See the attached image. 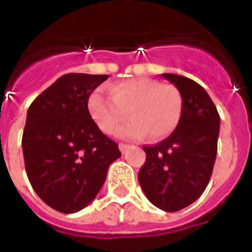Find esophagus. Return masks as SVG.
<instances>
[{
	"mask_svg": "<svg viewBox=\"0 0 252 252\" xmlns=\"http://www.w3.org/2000/svg\"><path fill=\"white\" fill-rule=\"evenodd\" d=\"M119 148H120L121 153L126 154V150L129 148V146H128V144H124V143H120V144H119Z\"/></svg>",
	"mask_w": 252,
	"mask_h": 252,
	"instance_id": "34e87169",
	"label": "esophagus"
}]
</instances>
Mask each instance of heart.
<instances>
[{
	"label": "heart",
	"instance_id": "heart-1",
	"mask_svg": "<svg viewBox=\"0 0 252 252\" xmlns=\"http://www.w3.org/2000/svg\"><path fill=\"white\" fill-rule=\"evenodd\" d=\"M182 95L173 85L150 78H133L97 89L89 98L90 115L101 131L113 133L129 113L131 120L120 126L124 139L160 140L171 135L182 116Z\"/></svg>",
	"mask_w": 252,
	"mask_h": 252
}]
</instances>
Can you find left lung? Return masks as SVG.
Listing matches in <instances>:
<instances>
[{"label": "left lung", "instance_id": "8db88e82", "mask_svg": "<svg viewBox=\"0 0 252 252\" xmlns=\"http://www.w3.org/2000/svg\"><path fill=\"white\" fill-rule=\"evenodd\" d=\"M182 95V116L174 132L144 146L139 184L148 201L166 212L193 204L209 184L217 154L220 116L205 89L193 79L162 74Z\"/></svg>", "mask_w": 252, "mask_h": 252}]
</instances>
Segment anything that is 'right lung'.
<instances>
[{
    "instance_id": "1",
    "label": "right lung",
    "mask_w": 252,
    "mask_h": 252,
    "mask_svg": "<svg viewBox=\"0 0 252 252\" xmlns=\"http://www.w3.org/2000/svg\"><path fill=\"white\" fill-rule=\"evenodd\" d=\"M108 75L64 74L31 104L23 154L36 194L62 213H75L98 194L121 153L89 113L90 94Z\"/></svg>"
}]
</instances>
